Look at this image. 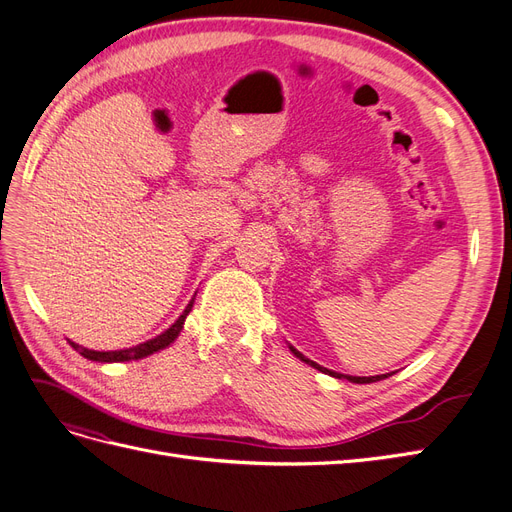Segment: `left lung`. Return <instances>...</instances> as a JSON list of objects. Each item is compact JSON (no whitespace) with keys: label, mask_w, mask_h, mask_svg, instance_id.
I'll list each match as a JSON object with an SVG mask.
<instances>
[{"label":"left lung","mask_w":512,"mask_h":512,"mask_svg":"<svg viewBox=\"0 0 512 512\" xmlns=\"http://www.w3.org/2000/svg\"><path fill=\"white\" fill-rule=\"evenodd\" d=\"M290 348V352L294 354V356H297V359H301L303 363H307V365H312L314 369H318V371H322V374H329V376H333V378H339V380H342V378H346L348 382H354V384H369V382H378V380H384V378H389V376H386V374H382V376H369V378H361V376H346V374H337V371H331V369H327V367H322V365H318V363H314V361H309L307 359V356H303L297 348H292V346H288Z\"/></svg>","instance_id":"8db88e82"}]
</instances>
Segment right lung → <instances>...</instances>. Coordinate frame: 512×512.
Segmentation results:
<instances>
[{
	"instance_id": "right-lung-1",
	"label": "right lung",
	"mask_w": 512,
	"mask_h": 512,
	"mask_svg": "<svg viewBox=\"0 0 512 512\" xmlns=\"http://www.w3.org/2000/svg\"><path fill=\"white\" fill-rule=\"evenodd\" d=\"M194 297H196V294H194ZM194 297H192V301L188 303V307L183 309V314H181L173 324H170V327H168L164 333H160L158 337H153V339H147V342L138 344V346L123 348V350H108V352L89 350V348H83V346L74 344V342H70V346H72L76 352H79V354H83L85 359H89V361H98V363H123V361H138V359H145V356H149V354H153V352H160V350H164L166 346L173 344L175 339L179 337V333H181V329H183V322H185V318H188V314L192 312Z\"/></svg>"
}]
</instances>
